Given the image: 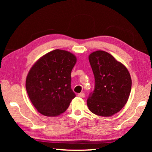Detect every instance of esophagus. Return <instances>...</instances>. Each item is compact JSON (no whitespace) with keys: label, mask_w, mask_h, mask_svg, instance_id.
I'll list each match as a JSON object with an SVG mask.
<instances>
[{"label":"esophagus","mask_w":152,"mask_h":152,"mask_svg":"<svg viewBox=\"0 0 152 152\" xmlns=\"http://www.w3.org/2000/svg\"><path fill=\"white\" fill-rule=\"evenodd\" d=\"M77 96L80 97H85V94H84V93H80V94L77 95Z\"/></svg>","instance_id":"1"}]
</instances>
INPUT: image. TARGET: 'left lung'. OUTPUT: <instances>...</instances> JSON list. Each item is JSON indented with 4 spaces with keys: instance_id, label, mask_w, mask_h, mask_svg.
Wrapping results in <instances>:
<instances>
[{
    "instance_id": "8db88e82",
    "label": "left lung",
    "mask_w": 152,
    "mask_h": 152,
    "mask_svg": "<svg viewBox=\"0 0 152 152\" xmlns=\"http://www.w3.org/2000/svg\"><path fill=\"white\" fill-rule=\"evenodd\" d=\"M88 60L95 85L87 99V106L95 115L110 117L127 102L132 88L130 74L121 62L105 51L93 52Z\"/></svg>"
}]
</instances>
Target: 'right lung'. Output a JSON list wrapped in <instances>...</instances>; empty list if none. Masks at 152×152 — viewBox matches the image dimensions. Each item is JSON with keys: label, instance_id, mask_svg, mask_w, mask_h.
Returning <instances> with one entry per match:
<instances>
[{"label": "right lung", "instance_id": "add662e5", "mask_svg": "<svg viewBox=\"0 0 152 152\" xmlns=\"http://www.w3.org/2000/svg\"><path fill=\"white\" fill-rule=\"evenodd\" d=\"M76 62L73 54L57 49L42 56L30 68L26 77V91L41 114L55 117L69 107L75 97L70 86V75Z\"/></svg>", "mask_w": 152, "mask_h": 152}]
</instances>
